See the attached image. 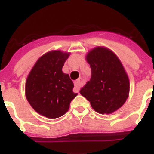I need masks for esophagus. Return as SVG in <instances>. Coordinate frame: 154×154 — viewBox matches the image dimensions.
I'll use <instances>...</instances> for the list:
<instances>
[{
    "label": "esophagus",
    "mask_w": 154,
    "mask_h": 154,
    "mask_svg": "<svg viewBox=\"0 0 154 154\" xmlns=\"http://www.w3.org/2000/svg\"><path fill=\"white\" fill-rule=\"evenodd\" d=\"M74 85H75V90H77V91H79L80 88L82 87V81H81L80 79L77 80V81H75Z\"/></svg>",
    "instance_id": "esophagus-1"
}]
</instances>
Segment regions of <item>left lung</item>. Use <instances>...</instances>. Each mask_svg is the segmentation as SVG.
<instances>
[{"instance_id": "obj_1", "label": "left lung", "mask_w": 154, "mask_h": 154, "mask_svg": "<svg viewBox=\"0 0 154 154\" xmlns=\"http://www.w3.org/2000/svg\"><path fill=\"white\" fill-rule=\"evenodd\" d=\"M91 68V78L80 94L90 101L98 113L111 114L128 98L130 83L118 56L105 47H96L85 56Z\"/></svg>"}]
</instances>
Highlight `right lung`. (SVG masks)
Wrapping results in <instances>:
<instances>
[{
	"mask_svg": "<svg viewBox=\"0 0 154 154\" xmlns=\"http://www.w3.org/2000/svg\"><path fill=\"white\" fill-rule=\"evenodd\" d=\"M70 53L60 50L47 52L36 61L26 81V97L37 113L49 119L59 118L69 111L77 95L73 82L62 68Z\"/></svg>",
	"mask_w": 154,
	"mask_h": 154,
	"instance_id": "right-lung-1",
	"label": "right lung"
}]
</instances>
